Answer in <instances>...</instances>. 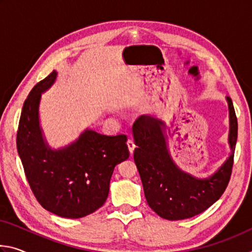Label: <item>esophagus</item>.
Here are the masks:
<instances>
[{
    "label": "esophagus",
    "mask_w": 252,
    "mask_h": 252,
    "mask_svg": "<svg viewBox=\"0 0 252 252\" xmlns=\"http://www.w3.org/2000/svg\"><path fill=\"white\" fill-rule=\"evenodd\" d=\"M126 144H127V148H129V151H130V153H133L134 149H135V143H134L133 140L129 139V140H127Z\"/></svg>",
    "instance_id": "1"
}]
</instances>
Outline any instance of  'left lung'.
Instances as JSON below:
<instances>
[{"instance_id": "8db88e82", "label": "left lung", "mask_w": 252, "mask_h": 252, "mask_svg": "<svg viewBox=\"0 0 252 252\" xmlns=\"http://www.w3.org/2000/svg\"><path fill=\"white\" fill-rule=\"evenodd\" d=\"M229 106V144L231 155L218 171L207 179H198L179 169L169 153L164 123L153 117L141 116L133 123L138 148L134 162L150 208L167 220H182L197 216L212 206L224 192L233 167L238 136V121L231 97Z\"/></svg>"}]
</instances>
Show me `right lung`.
Here are the masks:
<instances>
[{"label":"right lung","mask_w":252,"mask_h":252,"mask_svg":"<svg viewBox=\"0 0 252 252\" xmlns=\"http://www.w3.org/2000/svg\"><path fill=\"white\" fill-rule=\"evenodd\" d=\"M53 71L24 101L16 147L33 194L42 207L63 218L78 219L105 202L114 167L130 156L126 135H104L85 130L75 142L52 150L39 122L41 93L57 79Z\"/></svg>","instance_id":"add662e5"}]
</instances>
